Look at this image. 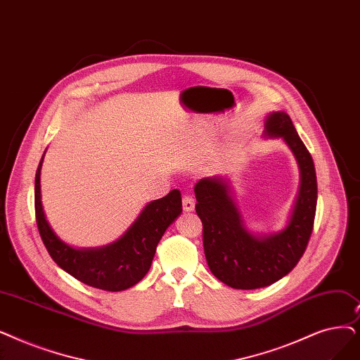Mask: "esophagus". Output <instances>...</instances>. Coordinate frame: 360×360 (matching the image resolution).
Listing matches in <instances>:
<instances>
[{
    "mask_svg": "<svg viewBox=\"0 0 360 360\" xmlns=\"http://www.w3.org/2000/svg\"><path fill=\"white\" fill-rule=\"evenodd\" d=\"M182 209L184 212H193L195 209V200L191 194H185L182 197Z\"/></svg>",
    "mask_w": 360,
    "mask_h": 360,
    "instance_id": "34e87169",
    "label": "esophagus"
}]
</instances>
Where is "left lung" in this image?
Wrapping results in <instances>:
<instances>
[{
    "label": "left lung",
    "mask_w": 360,
    "mask_h": 360,
    "mask_svg": "<svg viewBox=\"0 0 360 360\" xmlns=\"http://www.w3.org/2000/svg\"><path fill=\"white\" fill-rule=\"evenodd\" d=\"M264 128V134L281 136L288 144L302 174L300 191L283 232L264 238L252 236L222 178L201 179L194 188L209 268L219 281L237 290L268 287L291 272L306 252L314 231L318 184L311 155L287 113H272Z\"/></svg>",
    "instance_id": "obj_1"
}]
</instances>
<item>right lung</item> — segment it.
Instances as JSON below:
<instances>
[{
	"mask_svg": "<svg viewBox=\"0 0 360 360\" xmlns=\"http://www.w3.org/2000/svg\"><path fill=\"white\" fill-rule=\"evenodd\" d=\"M35 175V216L39 236L58 266L81 283L104 290L123 291L134 287L148 272L155 248L167 226L182 212L178 190L146 206L135 224L116 243L103 248L76 250L61 241L49 225L41 205V165Z\"/></svg>",
	"mask_w": 360,
	"mask_h": 360,
	"instance_id": "add662e5",
	"label": "right lung"
}]
</instances>
